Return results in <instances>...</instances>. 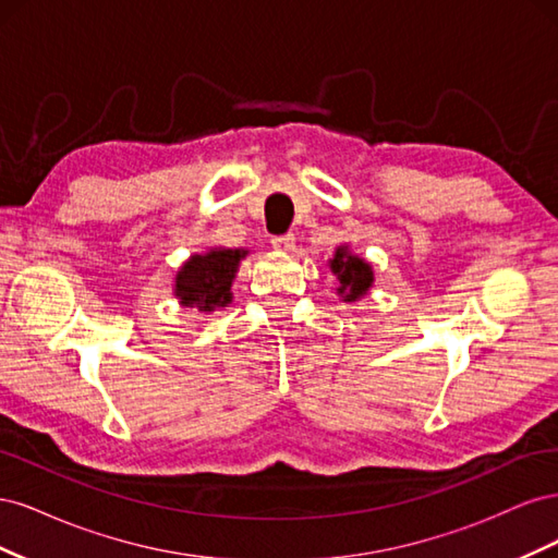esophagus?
<instances>
[{"mask_svg":"<svg viewBox=\"0 0 558 558\" xmlns=\"http://www.w3.org/2000/svg\"><path fill=\"white\" fill-rule=\"evenodd\" d=\"M272 246L277 251H293L295 248V234L286 232V234H275L272 238Z\"/></svg>","mask_w":558,"mask_h":558,"instance_id":"obj_1","label":"esophagus"}]
</instances>
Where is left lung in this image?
I'll return each mask as SVG.
<instances>
[{
	"label": "left lung",
	"instance_id": "1",
	"mask_svg": "<svg viewBox=\"0 0 558 558\" xmlns=\"http://www.w3.org/2000/svg\"><path fill=\"white\" fill-rule=\"evenodd\" d=\"M330 267L337 279H340V289H337V293H347V302L361 298L369 286H373V269H369L365 260L349 256L347 248H337Z\"/></svg>",
	"mask_w": 558,
	"mask_h": 558
}]
</instances>
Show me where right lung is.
Masks as SVG:
<instances>
[{
    "instance_id": "obj_1",
    "label": "right lung",
    "mask_w": 558,
    "mask_h": 558,
    "mask_svg": "<svg viewBox=\"0 0 558 558\" xmlns=\"http://www.w3.org/2000/svg\"><path fill=\"white\" fill-rule=\"evenodd\" d=\"M246 251L216 248L205 256H193L177 275V295L185 307H197L199 312H214L226 307L232 293L230 286L238 272L240 260Z\"/></svg>"
}]
</instances>
